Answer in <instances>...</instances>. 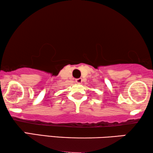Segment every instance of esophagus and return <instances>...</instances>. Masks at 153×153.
I'll return each instance as SVG.
<instances>
[{"label": "esophagus", "mask_w": 153, "mask_h": 153, "mask_svg": "<svg viewBox=\"0 0 153 153\" xmlns=\"http://www.w3.org/2000/svg\"><path fill=\"white\" fill-rule=\"evenodd\" d=\"M76 82L77 83H81V82H82V79L79 78V79H76Z\"/></svg>", "instance_id": "obj_1"}]
</instances>
